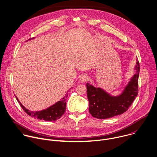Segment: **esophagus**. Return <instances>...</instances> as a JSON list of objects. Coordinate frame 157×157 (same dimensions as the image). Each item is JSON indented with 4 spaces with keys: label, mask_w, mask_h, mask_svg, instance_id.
Wrapping results in <instances>:
<instances>
[{
    "label": "esophagus",
    "mask_w": 157,
    "mask_h": 157,
    "mask_svg": "<svg viewBox=\"0 0 157 157\" xmlns=\"http://www.w3.org/2000/svg\"><path fill=\"white\" fill-rule=\"evenodd\" d=\"M79 80H80V81L81 82H82V83L88 81V76L86 74H82V75H80V78H79Z\"/></svg>",
    "instance_id": "esophagus-1"
}]
</instances>
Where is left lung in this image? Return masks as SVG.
Instances as JSON below:
<instances>
[{
    "mask_svg": "<svg viewBox=\"0 0 157 157\" xmlns=\"http://www.w3.org/2000/svg\"><path fill=\"white\" fill-rule=\"evenodd\" d=\"M136 61V74L122 93L118 96H112L102 89L86 83L89 112L93 117L98 119L109 118L121 115L128 110L138 94L140 66L137 59Z\"/></svg>",
    "mask_w": 157,
    "mask_h": 157,
    "instance_id": "8db88e82",
    "label": "left lung"
}]
</instances>
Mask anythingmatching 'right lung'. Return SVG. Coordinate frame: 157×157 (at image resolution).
Returning <instances> with one entry per match:
<instances>
[{
    "mask_svg": "<svg viewBox=\"0 0 157 157\" xmlns=\"http://www.w3.org/2000/svg\"><path fill=\"white\" fill-rule=\"evenodd\" d=\"M71 90V89H70ZM69 90V91L70 90ZM68 92V91H67ZM68 96V93L66 94L60 101L56 102L53 105L50 106V107L44 109L41 111H37V112H34V111H30L28 109H26L22 104L18 101L17 96L16 98L18 101V102L20 103V105L24 110V111L29 116L34 118H37L39 120H43L45 121H55L61 117V116L66 111V99Z\"/></svg>",
    "mask_w": 157,
    "mask_h": 157,
    "instance_id": "add662e5",
    "label": "right lung"
}]
</instances>
